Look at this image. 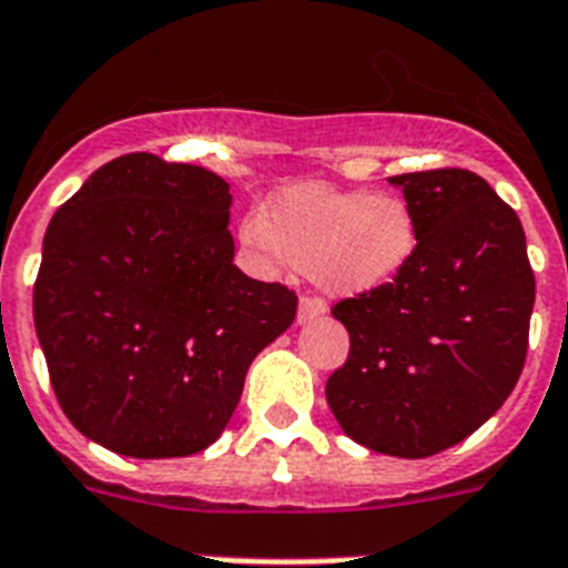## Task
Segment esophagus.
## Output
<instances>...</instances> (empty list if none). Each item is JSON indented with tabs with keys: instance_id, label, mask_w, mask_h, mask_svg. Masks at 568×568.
I'll return each mask as SVG.
<instances>
[{
	"instance_id": "34e87169",
	"label": "esophagus",
	"mask_w": 568,
	"mask_h": 568,
	"mask_svg": "<svg viewBox=\"0 0 568 568\" xmlns=\"http://www.w3.org/2000/svg\"><path fill=\"white\" fill-rule=\"evenodd\" d=\"M326 314V303L317 297H303L300 300V306H297V323L300 326H306V323L317 321V317H323Z\"/></svg>"
}]
</instances>
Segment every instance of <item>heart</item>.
I'll return each instance as SVG.
<instances>
[{"mask_svg":"<svg viewBox=\"0 0 568 568\" xmlns=\"http://www.w3.org/2000/svg\"><path fill=\"white\" fill-rule=\"evenodd\" d=\"M240 242L256 260H285L335 297L378 292L407 271L418 247L416 213L402 195L297 184L247 216Z\"/></svg>","mask_w":568,"mask_h":568,"instance_id":"heart-1","label":"heart"}]
</instances>
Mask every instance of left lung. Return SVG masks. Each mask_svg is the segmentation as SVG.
<instances>
[{
	"instance_id": "1",
	"label": "left lung",
	"mask_w": 568,
	"mask_h": 568,
	"mask_svg": "<svg viewBox=\"0 0 568 568\" xmlns=\"http://www.w3.org/2000/svg\"><path fill=\"white\" fill-rule=\"evenodd\" d=\"M416 213L418 247L395 283L335 306L349 357L326 402L375 454L424 459L505 404L528 349L535 274L517 213L468 170L389 179Z\"/></svg>"
}]
</instances>
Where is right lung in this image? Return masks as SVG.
I'll use <instances>...</instances> for the list:
<instances>
[{
  "mask_svg": "<svg viewBox=\"0 0 568 568\" xmlns=\"http://www.w3.org/2000/svg\"><path fill=\"white\" fill-rule=\"evenodd\" d=\"M222 175L130 152L54 213L33 285L51 387L85 438L132 459L211 447L297 297L233 265Z\"/></svg>",
  "mask_w": 568,
  "mask_h": 568,
  "instance_id": "add662e5",
  "label": "right lung"
}]
</instances>
